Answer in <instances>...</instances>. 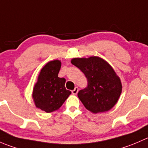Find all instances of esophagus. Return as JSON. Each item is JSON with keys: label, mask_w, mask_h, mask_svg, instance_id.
I'll return each mask as SVG.
<instances>
[{"label": "esophagus", "mask_w": 148, "mask_h": 148, "mask_svg": "<svg viewBox=\"0 0 148 148\" xmlns=\"http://www.w3.org/2000/svg\"><path fill=\"white\" fill-rule=\"evenodd\" d=\"M78 91H79L78 87H76L75 88H74L72 91H71V92H72L73 95H77V92H78Z\"/></svg>", "instance_id": "obj_1"}]
</instances>
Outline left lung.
<instances>
[{"instance_id": "8db88e82", "label": "left lung", "mask_w": 148, "mask_h": 148, "mask_svg": "<svg viewBox=\"0 0 148 148\" xmlns=\"http://www.w3.org/2000/svg\"><path fill=\"white\" fill-rule=\"evenodd\" d=\"M71 64L79 69L87 79V87L77 95L84 107L94 114L112 108L122 90L120 79L112 67L97 56L73 58Z\"/></svg>"}]
</instances>
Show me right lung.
Here are the masks:
<instances>
[{"label":"right lung","instance_id":"1","mask_svg":"<svg viewBox=\"0 0 148 148\" xmlns=\"http://www.w3.org/2000/svg\"><path fill=\"white\" fill-rule=\"evenodd\" d=\"M61 66L58 60L48 62L41 69L34 85L32 97L35 106L46 113L58 110L71 93L66 89L65 79L58 77Z\"/></svg>","mask_w":148,"mask_h":148}]
</instances>
